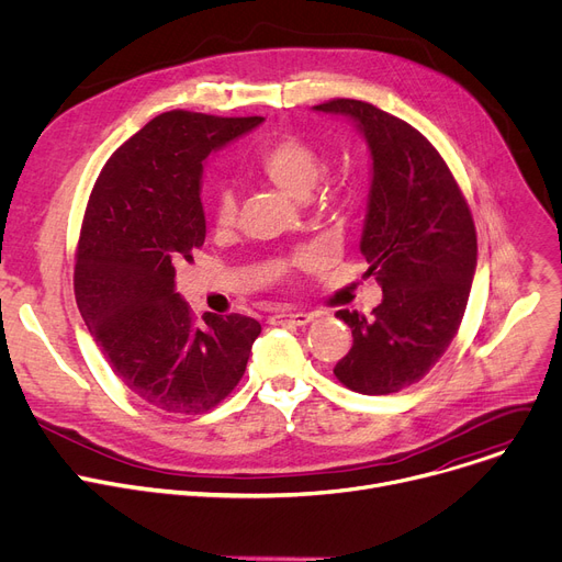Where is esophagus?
Returning a JSON list of instances; mask_svg holds the SVG:
<instances>
[{"mask_svg":"<svg viewBox=\"0 0 562 562\" xmlns=\"http://www.w3.org/2000/svg\"><path fill=\"white\" fill-rule=\"evenodd\" d=\"M313 319L311 313H274L268 317L270 324H294V326H306Z\"/></svg>","mask_w":562,"mask_h":562,"instance_id":"1","label":"esophagus"}]
</instances>
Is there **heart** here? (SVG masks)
<instances>
[{"label": "heart", "instance_id": "obj_1", "mask_svg": "<svg viewBox=\"0 0 562 562\" xmlns=\"http://www.w3.org/2000/svg\"><path fill=\"white\" fill-rule=\"evenodd\" d=\"M258 168L274 186L283 192L304 200L322 179L326 162L322 154L296 136H281L258 149ZM324 200L336 202V190H326ZM238 217V196L231 188H220L213 202V222L217 228H231ZM319 254L315 249H302L292 256L288 266L311 268L315 266Z\"/></svg>", "mask_w": 562, "mask_h": 562}]
</instances>
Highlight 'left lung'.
<instances>
[{
    "label": "left lung",
    "mask_w": 562,
    "mask_h": 562,
    "mask_svg": "<svg viewBox=\"0 0 562 562\" xmlns=\"http://www.w3.org/2000/svg\"><path fill=\"white\" fill-rule=\"evenodd\" d=\"M313 109L351 120L370 147L360 254L383 290L370 317L336 313L353 345L334 374L360 394L400 392L436 366L463 322L476 272L472 213L438 149L408 122L358 99Z\"/></svg>",
    "instance_id": "8db88e82"
}]
</instances>
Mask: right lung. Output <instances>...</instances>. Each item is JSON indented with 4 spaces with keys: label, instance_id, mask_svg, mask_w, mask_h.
<instances>
[{
    "label": "right lung",
    "instance_id": "1",
    "mask_svg": "<svg viewBox=\"0 0 562 562\" xmlns=\"http://www.w3.org/2000/svg\"><path fill=\"white\" fill-rule=\"evenodd\" d=\"M262 117L170 111L147 122L99 172L86 206L75 294L120 381L154 408L196 415L245 374L260 324L245 315L194 322L177 266L206 238L204 160Z\"/></svg>",
    "mask_w": 562,
    "mask_h": 562
}]
</instances>
